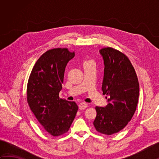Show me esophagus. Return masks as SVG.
I'll list each match as a JSON object with an SVG mask.
<instances>
[{"label": "esophagus", "mask_w": 159, "mask_h": 159, "mask_svg": "<svg viewBox=\"0 0 159 159\" xmlns=\"http://www.w3.org/2000/svg\"><path fill=\"white\" fill-rule=\"evenodd\" d=\"M87 105H88V104H87V103H86V102H81L79 104V108L80 110H83V109H86V108L87 107Z\"/></svg>", "instance_id": "esophagus-1"}]
</instances>
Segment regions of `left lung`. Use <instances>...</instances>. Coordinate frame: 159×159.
Segmentation results:
<instances>
[{
  "mask_svg": "<svg viewBox=\"0 0 159 159\" xmlns=\"http://www.w3.org/2000/svg\"><path fill=\"white\" fill-rule=\"evenodd\" d=\"M104 65L102 90L108 104L96 107L93 126L96 130L111 135L122 130L135 112L139 85L128 57L110 47L100 50Z\"/></svg>",
  "mask_w": 159,
  "mask_h": 159,
  "instance_id": "left-lung-1",
  "label": "left lung"
}]
</instances>
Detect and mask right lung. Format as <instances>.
<instances>
[{"label": "right lung", "mask_w": 159, "mask_h": 159, "mask_svg": "<svg viewBox=\"0 0 159 159\" xmlns=\"http://www.w3.org/2000/svg\"><path fill=\"white\" fill-rule=\"evenodd\" d=\"M67 48L49 50L37 61L27 85V102L47 133L59 136L67 133L76 116L75 102L59 98L67 63L74 57Z\"/></svg>", "instance_id": "obj_1"}]
</instances>
